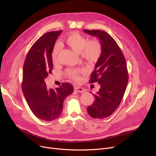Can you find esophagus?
Returning a JSON list of instances; mask_svg holds the SVG:
<instances>
[{"instance_id":"1","label":"esophagus","mask_w":156,"mask_h":156,"mask_svg":"<svg viewBox=\"0 0 156 156\" xmlns=\"http://www.w3.org/2000/svg\"><path fill=\"white\" fill-rule=\"evenodd\" d=\"M75 90L80 93H83L85 92L84 89L81 87H75Z\"/></svg>"}]
</instances>
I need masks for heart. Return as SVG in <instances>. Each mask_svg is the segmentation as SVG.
<instances>
[{"label": "heart", "mask_w": 156, "mask_h": 156, "mask_svg": "<svg viewBox=\"0 0 156 156\" xmlns=\"http://www.w3.org/2000/svg\"><path fill=\"white\" fill-rule=\"evenodd\" d=\"M64 43L74 52L80 54L82 58L88 62H94L99 58L102 51L101 42L98 39L88 41L84 36L74 32L64 40ZM60 46L57 44L54 46L52 52V61L56 63L58 61ZM80 69H68L66 74L72 80L78 81L80 80Z\"/></svg>", "instance_id": "1"}]
</instances>
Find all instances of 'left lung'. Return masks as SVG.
<instances>
[{
  "mask_svg": "<svg viewBox=\"0 0 156 156\" xmlns=\"http://www.w3.org/2000/svg\"><path fill=\"white\" fill-rule=\"evenodd\" d=\"M86 34L100 39L102 46L101 56L89 82H98L101 88L95 100L88 107L87 112L93 118L109 117L116 111L124 96L128 81L126 60L114 38L104 31L84 30Z\"/></svg>",
  "mask_w": 156,
  "mask_h": 156,
  "instance_id": "8db88e82",
  "label": "left lung"
}]
</instances>
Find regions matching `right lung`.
<instances>
[{
    "mask_svg": "<svg viewBox=\"0 0 156 156\" xmlns=\"http://www.w3.org/2000/svg\"><path fill=\"white\" fill-rule=\"evenodd\" d=\"M62 30L48 32L31 46L23 65L22 90L32 112L39 119L51 121L62 111L66 97L74 90L69 83L55 89L48 88L45 78L52 73V52Z\"/></svg>",
    "mask_w": 156,
    "mask_h": 156,
    "instance_id": "obj_1",
    "label": "right lung"
}]
</instances>
